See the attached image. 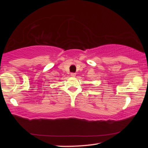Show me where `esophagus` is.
Returning a JSON list of instances; mask_svg holds the SVG:
<instances>
[{
    "label": "esophagus",
    "mask_w": 148,
    "mask_h": 148,
    "mask_svg": "<svg viewBox=\"0 0 148 148\" xmlns=\"http://www.w3.org/2000/svg\"><path fill=\"white\" fill-rule=\"evenodd\" d=\"M71 76L72 77H75L76 76V73H74V72H72V73L71 74Z\"/></svg>",
    "instance_id": "esophagus-1"
}]
</instances>
